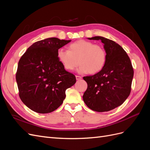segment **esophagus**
Wrapping results in <instances>:
<instances>
[{
	"label": "esophagus",
	"instance_id": "obj_1",
	"mask_svg": "<svg viewBox=\"0 0 150 150\" xmlns=\"http://www.w3.org/2000/svg\"><path fill=\"white\" fill-rule=\"evenodd\" d=\"M76 78L77 80H80L82 79V77L81 76H76Z\"/></svg>",
	"mask_w": 150,
	"mask_h": 150
}]
</instances>
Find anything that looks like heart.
I'll return each instance as SVG.
<instances>
[{
	"label": "heart",
	"instance_id": "1",
	"mask_svg": "<svg viewBox=\"0 0 150 150\" xmlns=\"http://www.w3.org/2000/svg\"><path fill=\"white\" fill-rule=\"evenodd\" d=\"M69 48V50L61 48L57 51L58 59L67 71L74 70L79 63V73L96 74L101 71L106 64V52L99 45L79 40L71 44Z\"/></svg>",
	"mask_w": 150,
	"mask_h": 150
}]
</instances>
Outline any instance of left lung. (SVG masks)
<instances>
[{"label":"left lung","mask_w":150,"mask_h":150,"mask_svg":"<svg viewBox=\"0 0 150 150\" xmlns=\"http://www.w3.org/2000/svg\"><path fill=\"white\" fill-rule=\"evenodd\" d=\"M88 39L101 40L107 59L101 71L83 78L88 84L83 100L94 111H109L121 105L129 96L133 68L128 54L118 44L101 36Z\"/></svg>","instance_id":"1"}]
</instances>
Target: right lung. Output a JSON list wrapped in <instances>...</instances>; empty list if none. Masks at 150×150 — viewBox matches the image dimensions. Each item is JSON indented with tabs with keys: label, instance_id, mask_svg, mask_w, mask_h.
<instances>
[{
	"label": "right lung",
	"instance_id": "add662e5",
	"mask_svg": "<svg viewBox=\"0 0 150 150\" xmlns=\"http://www.w3.org/2000/svg\"><path fill=\"white\" fill-rule=\"evenodd\" d=\"M71 41L56 38L34 43L18 63L16 81L21 101L36 112L49 113L59 107L66 90L76 82L57 57L59 49Z\"/></svg>",
	"mask_w": 150,
	"mask_h": 150
}]
</instances>
